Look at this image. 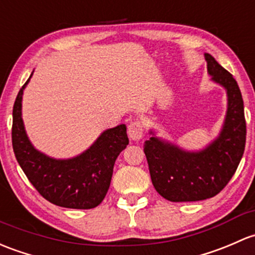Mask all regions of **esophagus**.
Masks as SVG:
<instances>
[{
    "instance_id": "1",
    "label": "esophagus",
    "mask_w": 255,
    "mask_h": 255,
    "mask_svg": "<svg viewBox=\"0 0 255 255\" xmlns=\"http://www.w3.org/2000/svg\"><path fill=\"white\" fill-rule=\"evenodd\" d=\"M144 129H143V126L139 121H135V122H132L129 126H128V135L132 140L138 141L140 140L141 136H143Z\"/></svg>"
}]
</instances>
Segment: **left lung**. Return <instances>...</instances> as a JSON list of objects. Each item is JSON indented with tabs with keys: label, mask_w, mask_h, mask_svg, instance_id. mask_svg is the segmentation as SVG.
I'll list each match as a JSON object with an SVG mask.
<instances>
[{
	"label": "left lung",
	"mask_w": 255,
	"mask_h": 255,
	"mask_svg": "<svg viewBox=\"0 0 255 255\" xmlns=\"http://www.w3.org/2000/svg\"><path fill=\"white\" fill-rule=\"evenodd\" d=\"M211 82L222 87L227 110L219 135L200 150H186L150 129L144 143L155 189L170 202H198L215 197L235 175L246 146L242 94L231 73L205 53Z\"/></svg>",
	"instance_id": "8db88e82"
}]
</instances>
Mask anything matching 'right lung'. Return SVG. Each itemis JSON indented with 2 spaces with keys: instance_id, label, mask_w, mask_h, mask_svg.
I'll return each mask as SVG.
<instances>
[{
  "instance_id": "right-lung-1",
  "label": "right lung",
  "mask_w": 255,
  "mask_h": 255,
  "mask_svg": "<svg viewBox=\"0 0 255 255\" xmlns=\"http://www.w3.org/2000/svg\"><path fill=\"white\" fill-rule=\"evenodd\" d=\"M21 87L13 106L12 144L15 159L36 191L52 204L69 209H93L105 198L115 161L128 145L127 127L104 130L87 150L69 159H55L31 144L21 119Z\"/></svg>"
}]
</instances>
